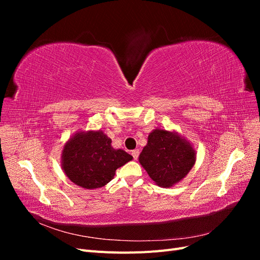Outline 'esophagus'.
<instances>
[{
  "mask_svg": "<svg viewBox=\"0 0 260 260\" xmlns=\"http://www.w3.org/2000/svg\"><path fill=\"white\" fill-rule=\"evenodd\" d=\"M139 154H140V151H139V149H135V151H132V152H131V155L133 156V159L137 160V159H138V157H139Z\"/></svg>",
  "mask_w": 260,
  "mask_h": 260,
  "instance_id": "1",
  "label": "esophagus"
}]
</instances>
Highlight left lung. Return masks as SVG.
I'll use <instances>...</instances> for the list:
<instances>
[{
  "label": "left lung",
  "mask_w": 260,
  "mask_h": 260,
  "mask_svg": "<svg viewBox=\"0 0 260 260\" xmlns=\"http://www.w3.org/2000/svg\"><path fill=\"white\" fill-rule=\"evenodd\" d=\"M139 161L157 185L171 187L191 171L196 151L190 141L177 131L156 128L148 135Z\"/></svg>",
  "instance_id": "8db88e82"
}]
</instances>
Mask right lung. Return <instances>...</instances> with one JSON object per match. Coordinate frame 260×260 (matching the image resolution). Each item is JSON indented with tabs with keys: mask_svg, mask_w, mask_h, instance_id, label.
I'll list each match as a JSON object with an SVG mask.
<instances>
[{
	"mask_svg": "<svg viewBox=\"0 0 260 260\" xmlns=\"http://www.w3.org/2000/svg\"><path fill=\"white\" fill-rule=\"evenodd\" d=\"M133 157L112 146V139L102 130L77 131L62 147L61 169L76 185L88 190L106 185L116 170Z\"/></svg>",
	"mask_w": 260,
	"mask_h": 260,
	"instance_id": "right-lung-1",
	"label": "right lung"
}]
</instances>
